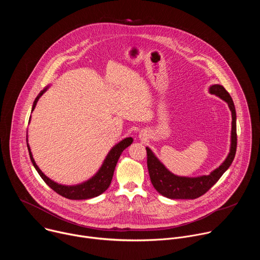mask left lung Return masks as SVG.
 <instances>
[{"instance_id": "obj_1", "label": "left lung", "mask_w": 260, "mask_h": 260, "mask_svg": "<svg viewBox=\"0 0 260 260\" xmlns=\"http://www.w3.org/2000/svg\"><path fill=\"white\" fill-rule=\"evenodd\" d=\"M210 92L225 101L232 111V145L231 151L224 162L214 170L210 175L196 178L178 177L166 169V167L155 157L153 152L146 147L147 167L149 172L151 183L154 188L164 197L175 200H194L205 194L213 185L231 167L237 151V116L236 108L231 94L226 89L219 84L212 85Z\"/></svg>"}]
</instances>
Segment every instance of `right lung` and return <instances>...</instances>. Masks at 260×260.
<instances>
[{
  "label": "right lung",
  "mask_w": 260,
  "mask_h": 260,
  "mask_svg": "<svg viewBox=\"0 0 260 260\" xmlns=\"http://www.w3.org/2000/svg\"><path fill=\"white\" fill-rule=\"evenodd\" d=\"M46 89L41 91L38 94V96L36 98L31 111L35 109L37 102H38V100L40 99V96L43 94V92ZM29 120H30V118H29ZM132 143H133V138H126V139L122 140L121 142H119L117 145H115L112 149H111L109 154L107 155L102 168L99 170V172L95 174V176H93L88 181H86L82 184H79V185H75V186H64V185L57 184L54 181L50 180L48 177H46L41 172V170L38 168V166L36 165V162L32 158L30 149H29V146L27 144V136H26L27 149H28L30 160H31L35 169L37 170V172H38L40 177L44 180V182L48 185L51 189H53L59 196L66 198V199H69V200L92 199V198H95V197L102 194L104 191H106L108 189V187L110 186L111 181H112L114 170H115L116 164H117L121 153L123 152L125 148L128 147Z\"/></svg>",
  "instance_id": "add662e5"
}]
</instances>
